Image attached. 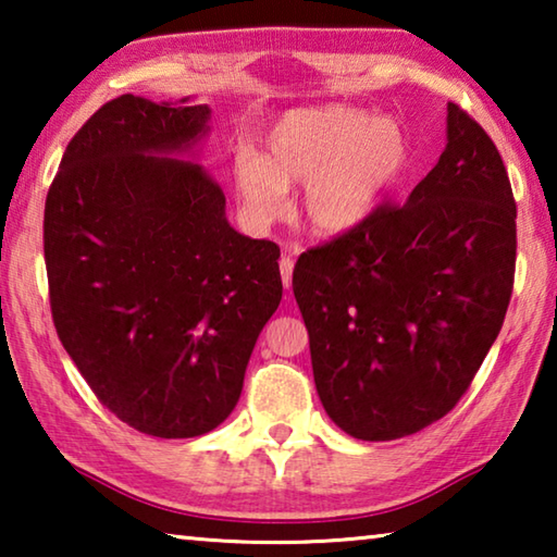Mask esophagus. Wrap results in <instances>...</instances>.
Instances as JSON below:
<instances>
[{"mask_svg":"<svg viewBox=\"0 0 557 557\" xmlns=\"http://www.w3.org/2000/svg\"><path fill=\"white\" fill-rule=\"evenodd\" d=\"M292 270H295V260H292L289 256H282L280 275H282V285H285V289L292 287Z\"/></svg>","mask_w":557,"mask_h":557,"instance_id":"obj_1","label":"esophagus"}]
</instances>
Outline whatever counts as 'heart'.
Masks as SVG:
<instances>
[{
  "instance_id": "obj_1",
  "label": "heart",
  "mask_w": 557,
  "mask_h": 557,
  "mask_svg": "<svg viewBox=\"0 0 557 557\" xmlns=\"http://www.w3.org/2000/svg\"><path fill=\"white\" fill-rule=\"evenodd\" d=\"M410 164V139L395 120L324 106L289 110L265 137V157H235V191L248 219L277 221L287 209V184H301L299 215L322 235L354 231L369 221Z\"/></svg>"
}]
</instances>
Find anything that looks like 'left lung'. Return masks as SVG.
Listing matches in <instances>:
<instances>
[{
	"instance_id": "left-lung-1",
	"label": "left lung",
	"mask_w": 557,
	"mask_h": 557,
	"mask_svg": "<svg viewBox=\"0 0 557 557\" xmlns=\"http://www.w3.org/2000/svg\"><path fill=\"white\" fill-rule=\"evenodd\" d=\"M513 275L504 159L449 102L445 152L410 199L307 248L292 272L329 418L369 442L445 418L502 332Z\"/></svg>"
}]
</instances>
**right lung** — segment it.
<instances>
[{
    "label": "right lung",
    "instance_id": "right-lung-1",
    "mask_svg": "<svg viewBox=\"0 0 557 557\" xmlns=\"http://www.w3.org/2000/svg\"><path fill=\"white\" fill-rule=\"evenodd\" d=\"M209 106L120 96L65 147L44 209L55 334L96 398L152 437L211 432L282 299L280 248L225 221L184 152Z\"/></svg>",
    "mask_w": 557,
    "mask_h": 557
}]
</instances>
